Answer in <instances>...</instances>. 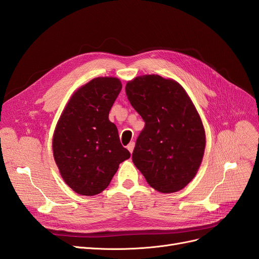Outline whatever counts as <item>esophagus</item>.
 <instances>
[{
	"instance_id": "esophagus-1",
	"label": "esophagus",
	"mask_w": 259,
	"mask_h": 259,
	"mask_svg": "<svg viewBox=\"0 0 259 259\" xmlns=\"http://www.w3.org/2000/svg\"><path fill=\"white\" fill-rule=\"evenodd\" d=\"M134 147H135V143L134 142H131L128 145H127V149H128V151L132 153L133 152V150H134Z\"/></svg>"
}]
</instances>
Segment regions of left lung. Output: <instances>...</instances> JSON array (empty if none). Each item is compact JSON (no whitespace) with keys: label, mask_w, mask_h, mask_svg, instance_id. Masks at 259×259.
Segmentation results:
<instances>
[{"label":"left lung","mask_w":259,"mask_h":259,"mask_svg":"<svg viewBox=\"0 0 259 259\" xmlns=\"http://www.w3.org/2000/svg\"><path fill=\"white\" fill-rule=\"evenodd\" d=\"M125 91L145 121L133 162L153 189L182 190L197 174L205 149L204 127L190 97L179 83L156 74L135 77Z\"/></svg>","instance_id":"obj_1"}]
</instances>
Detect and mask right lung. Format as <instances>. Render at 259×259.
Listing matches in <instances>:
<instances>
[{"mask_svg": "<svg viewBox=\"0 0 259 259\" xmlns=\"http://www.w3.org/2000/svg\"><path fill=\"white\" fill-rule=\"evenodd\" d=\"M122 90L116 77H96L70 98L53 137L54 159L60 175L82 195L104 191L131 153L119 138L109 111Z\"/></svg>", "mask_w": 259, "mask_h": 259, "instance_id": "obj_1", "label": "right lung"}]
</instances>
